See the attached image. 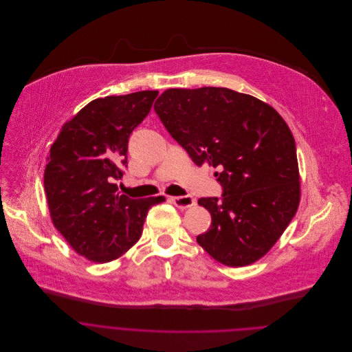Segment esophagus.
<instances>
[{"mask_svg":"<svg viewBox=\"0 0 352 352\" xmlns=\"http://www.w3.org/2000/svg\"><path fill=\"white\" fill-rule=\"evenodd\" d=\"M170 201L180 209H187L195 205V199L190 195H183V197H170Z\"/></svg>","mask_w":352,"mask_h":352,"instance_id":"obj_1","label":"esophagus"}]
</instances>
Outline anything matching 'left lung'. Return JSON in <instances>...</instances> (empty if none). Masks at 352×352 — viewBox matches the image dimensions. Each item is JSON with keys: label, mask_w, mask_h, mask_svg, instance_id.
<instances>
[{"label": "left lung", "mask_w": 352, "mask_h": 352, "mask_svg": "<svg viewBox=\"0 0 352 352\" xmlns=\"http://www.w3.org/2000/svg\"><path fill=\"white\" fill-rule=\"evenodd\" d=\"M154 109L197 166L222 169V199H198L212 223L197 243L226 266L261 259L301 198L296 142L285 119L269 104L225 87L168 89Z\"/></svg>", "instance_id": "8db88e82"}]
</instances>
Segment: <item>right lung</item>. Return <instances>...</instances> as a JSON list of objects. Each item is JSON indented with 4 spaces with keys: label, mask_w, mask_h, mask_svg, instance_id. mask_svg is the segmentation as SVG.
<instances>
[{
    "label": "right lung",
    "mask_w": 352,
    "mask_h": 352,
    "mask_svg": "<svg viewBox=\"0 0 352 352\" xmlns=\"http://www.w3.org/2000/svg\"><path fill=\"white\" fill-rule=\"evenodd\" d=\"M158 91L97 98L60 127L44 170L55 229L79 255L97 263L118 259L143 233L164 197L131 199L115 183L126 165L129 135L148 115Z\"/></svg>",
    "instance_id": "add662e5"
}]
</instances>
